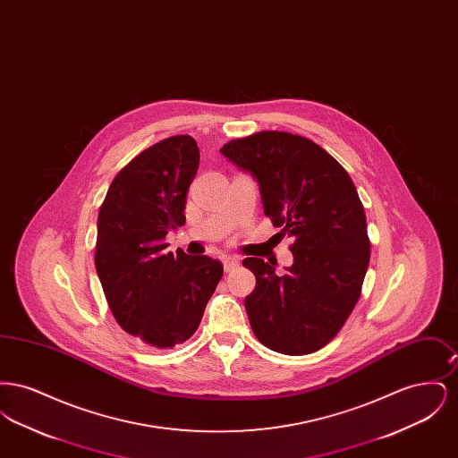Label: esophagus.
I'll return each instance as SVG.
<instances>
[{
    "label": "esophagus",
    "instance_id": "esophagus-1",
    "mask_svg": "<svg viewBox=\"0 0 458 458\" xmlns=\"http://www.w3.org/2000/svg\"><path fill=\"white\" fill-rule=\"evenodd\" d=\"M221 262H223L225 271H233L239 266V258H235V256H223Z\"/></svg>",
    "mask_w": 458,
    "mask_h": 458
}]
</instances>
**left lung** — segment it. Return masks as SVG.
Here are the masks:
<instances>
[{
  "label": "left lung",
  "mask_w": 458,
  "mask_h": 458,
  "mask_svg": "<svg viewBox=\"0 0 458 458\" xmlns=\"http://www.w3.org/2000/svg\"><path fill=\"white\" fill-rule=\"evenodd\" d=\"M259 182L264 215L293 239V264L278 276L259 258L243 259L256 276L245 297L264 347L284 355L323 349L349 319L369 266L364 206L347 170L316 142L262 131L221 148Z\"/></svg>",
  "instance_id": "1"
}]
</instances>
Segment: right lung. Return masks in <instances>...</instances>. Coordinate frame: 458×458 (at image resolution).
Here are the masks:
<instances>
[{"mask_svg":"<svg viewBox=\"0 0 458 458\" xmlns=\"http://www.w3.org/2000/svg\"><path fill=\"white\" fill-rule=\"evenodd\" d=\"M199 168L191 135L137 154L109 185L99 216L96 271L116 323L154 349L196 333L223 276L218 259L168 252L165 237L185 223L187 189Z\"/></svg>","mask_w":458,"mask_h":458,"instance_id":"1","label":"right lung"}]
</instances>
